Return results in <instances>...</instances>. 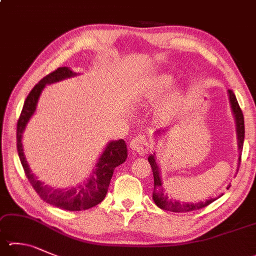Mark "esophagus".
I'll use <instances>...</instances> for the list:
<instances>
[{"instance_id":"esophagus-1","label":"esophagus","mask_w":256,"mask_h":256,"mask_svg":"<svg viewBox=\"0 0 256 256\" xmlns=\"http://www.w3.org/2000/svg\"><path fill=\"white\" fill-rule=\"evenodd\" d=\"M130 148H132L133 152H136L138 154H146L150 148V142H148L146 136H138L132 138L131 143H130Z\"/></svg>"}]
</instances>
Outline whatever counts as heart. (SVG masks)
Returning a JSON list of instances; mask_svg holds the SVG:
<instances>
[{
    "instance_id": "1",
    "label": "heart",
    "mask_w": 256,
    "mask_h": 256,
    "mask_svg": "<svg viewBox=\"0 0 256 256\" xmlns=\"http://www.w3.org/2000/svg\"><path fill=\"white\" fill-rule=\"evenodd\" d=\"M174 84V77L169 74H158L148 80H144L141 85V92L146 98L154 100L168 92ZM184 100V90L176 88L170 90L156 106V114L161 118H172L180 112Z\"/></svg>"
}]
</instances>
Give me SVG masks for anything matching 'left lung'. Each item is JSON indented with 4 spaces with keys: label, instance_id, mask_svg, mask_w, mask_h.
Listing matches in <instances>:
<instances>
[{
    "label": "left lung",
    "instance_id": "obj_1",
    "mask_svg": "<svg viewBox=\"0 0 256 256\" xmlns=\"http://www.w3.org/2000/svg\"><path fill=\"white\" fill-rule=\"evenodd\" d=\"M227 92H228L230 108H232V110H233L235 122H236V134H238V151H240V158H238V166H240V153H242V150H243L244 136H245L244 116H243V113H242V110L238 105V100H236V96L233 92V90H227ZM161 132H164V130H159V131L156 132V134L159 136ZM148 164H151L153 178H154V189H153L152 199H153V202H156V205L159 208L164 209V210H168V212H192V210H197V209H202L204 207L208 206L209 204H212V202H215L217 199V198H210L206 202H199L197 204H194V202H182L176 200V199L169 197L166 192L164 186H162L160 169L156 161L154 153L148 156Z\"/></svg>",
    "mask_w": 256,
    "mask_h": 256
}]
</instances>
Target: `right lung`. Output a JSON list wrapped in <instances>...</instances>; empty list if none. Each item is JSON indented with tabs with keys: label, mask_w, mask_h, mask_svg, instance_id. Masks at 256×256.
<instances>
[{
	"label": "right lung",
	"mask_w": 256,
	"mask_h": 256,
	"mask_svg": "<svg viewBox=\"0 0 256 256\" xmlns=\"http://www.w3.org/2000/svg\"><path fill=\"white\" fill-rule=\"evenodd\" d=\"M76 75L77 74L74 72L70 68L59 67L54 72L44 77L32 88V90L29 92L26 100H24V105H23L16 126L18 153L28 180L30 181L32 187L44 202L54 207L66 209V210L70 212L85 210V209H90L103 202L106 194H108L114 169L120 164H122L128 158V148L124 140L120 138L118 141H110L106 146L100 159L97 160L95 168L92 169L87 180L84 181L80 186H76L75 188L70 189H58L50 187L48 184H44L42 181L38 180L36 174H32L24 156V152H23L22 134L24 132L31 116L36 112L40 94L46 85L57 82Z\"/></svg>",
	"instance_id": "obj_1"
}]
</instances>
